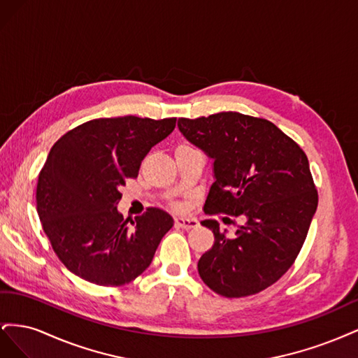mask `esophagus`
<instances>
[{
    "instance_id": "esophagus-1",
    "label": "esophagus",
    "mask_w": 358,
    "mask_h": 358,
    "mask_svg": "<svg viewBox=\"0 0 358 358\" xmlns=\"http://www.w3.org/2000/svg\"><path fill=\"white\" fill-rule=\"evenodd\" d=\"M175 224H176V227H179V229L189 230V229H194V227H197L199 221L196 218H185V216H178V218H175Z\"/></svg>"
}]
</instances>
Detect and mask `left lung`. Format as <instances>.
<instances>
[{
  "mask_svg": "<svg viewBox=\"0 0 358 358\" xmlns=\"http://www.w3.org/2000/svg\"><path fill=\"white\" fill-rule=\"evenodd\" d=\"M179 131L213 161L203 210L243 216L233 239L215 220V243L199 259L203 282L224 297L275 284L294 263L317 212L318 194L300 146L262 117L221 112L180 117Z\"/></svg>",
  "mask_w": 358,
  "mask_h": 358,
  "instance_id": "8db88e82",
  "label": "left lung"
}]
</instances>
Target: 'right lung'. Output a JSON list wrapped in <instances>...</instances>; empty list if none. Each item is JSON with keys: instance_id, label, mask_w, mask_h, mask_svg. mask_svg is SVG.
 Here are the masks:
<instances>
[{"instance_id": "add662e5", "label": "right lung", "mask_w": 358, "mask_h": 358, "mask_svg": "<svg viewBox=\"0 0 358 358\" xmlns=\"http://www.w3.org/2000/svg\"><path fill=\"white\" fill-rule=\"evenodd\" d=\"M176 127V117H103L85 122L52 146L37 183V213L53 251L71 273L119 287L152 263L171 216L149 208L124 220L117 210L127 178Z\"/></svg>"}]
</instances>
